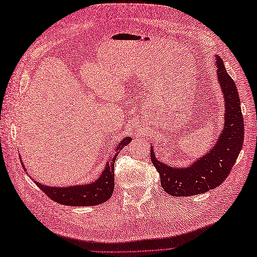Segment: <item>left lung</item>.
Here are the masks:
<instances>
[{
    "label": "left lung",
    "mask_w": 257,
    "mask_h": 257,
    "mask_svg": "<svg viewBox=\"0 0 257 257\" xmlns=\"http://www.w3.org/2000/svg\"><path fill=\"white\" fill-rule=\"evenodd\" d=\"M219 81L225 98L224 130L215 146L188 168H174L157 160L151 147V161L161 177V185L169 195L192 196L206 193L225 181L243 145L244 124L235 81L216 57Z\"/></svg>",
    "instance_id": "left-lung-1"
}]
</instances>
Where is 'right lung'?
Wrapping results in <instances>:
<instances>
[{"instance_id":"obj_1","label":"right lung","mask_w":257,"mask_h":257,"mask_svg":"<svg viewBox=\"0 0 257 257\" xmlns=\"http://www.w3.org/2000/svg\"><path fill=\"white\" fill-rule=\"evenodd\" d=\"M132 141L131 137H126L121 141L119 146L115 148L116 154L108 162L103 174L95 182L83 185L66 186V188H54L47 186L40 182H35L46 195L58 204L65 206H95L103 204L112 196L114 188V162L116 155Z\"/></svg>"}]
</instances>
